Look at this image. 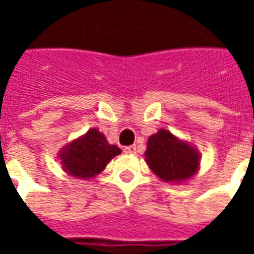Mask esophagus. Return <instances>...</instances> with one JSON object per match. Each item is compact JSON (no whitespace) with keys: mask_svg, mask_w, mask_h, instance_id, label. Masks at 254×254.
<instances>
[{"mask_svg":"<svg viewBox=\"0 0 254 254\" xmlns=\"http://www.w3.org/2000/svg\"><path fill=\"white\" fill-rule=\"evenodd\" d=\"M124 152H127V154H136L137 152V147L133 144V145H127L124 148Z\"/></svg>","mask_w":254,"mask_h":254,"instance_id":"1","label":"esophagus"}]
</instances>
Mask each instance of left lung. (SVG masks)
Returning a JSON list of instances; mask_svg holds the SVG:
<instances>
[{
	"instance_id": "1",
	"label": "left lung",
	"mask_w": 254,
	"mask_h": 254,
	"mask_svg": "<svg viewBox=\"0 0 254 254\" xmlns=\"http://www.w3.org/2000/svg\"><path fill=\"white\" fill-rule=\"evenodd\" d=\"M147 163L163 181H182L190 178L198 167V154L190 145L160 129L148 138Z\"/></svg>"
}]
</instances>
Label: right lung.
Masks as SVG:
<instances>
[{
  "mask_svg": "<svg viewBox=\"0 0 254 254\" xmlns=\"http://www.w3.org/2000/svg\"><path fill=\"white\" fill-rule=\"evenodd\" d=\"M121 154L117 145L107 143L105 134L91 129L85 136L63 149L61 160L65 170L76 178H91L99 174L116 155Z\"/></svg>",
  "mask_w": 254,
  "mask_h": 254,
  "instance_id": "right-lung-1",
  "label": "right lung"
}]
</instances>
